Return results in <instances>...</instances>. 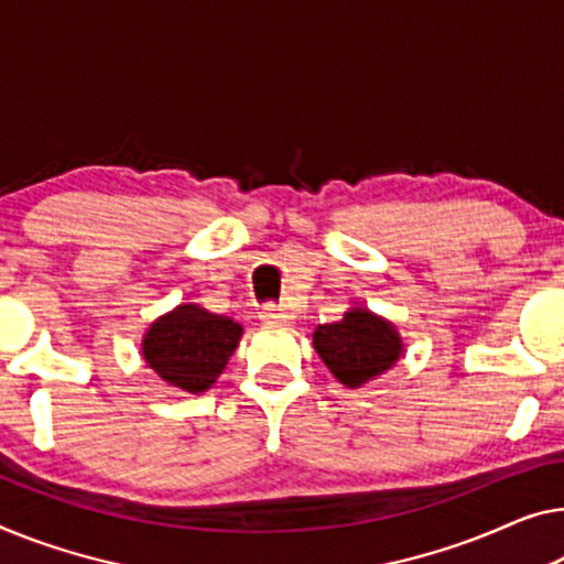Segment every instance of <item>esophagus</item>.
I'll return each mask as SVG.
<instances>
[{
    "label": "esophagus",
    "mask_w": 564,
    "mask_h": 564,
    "mask_svg": "<svg viewBox=\"0 0 564 564\" xmlns=\"http://www.w3.org/2000/svg\"><path fill=\"white\" fill-rule=\"evenodd\" d=\"M260 318H263V322H271V324H285V322H291L293 314L285 304H265V308L260 311Z\"/></svg>",
    "instance_id": "obj_1"
}]
</instances>
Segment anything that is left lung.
I'll use <instances>...</instances> for the list:
<instances>
[{
  "mask_svg": "<svg viewBox=\"0 0 564 564\" xmlns=\"http://www.w3.org/2000/svg\"><path fill=\"white\" fill-rule=\"evenodd\" d=\"M314 347L336 380L347 388H362L367 380L398 362L402 351L392 324L367 308H351L341 322L318 326Z\"/></svg>",
  "mask_w": 564,
  "mask_h": 564,
  "instance_id": "obj_1",
  "label": "left lung"
}]
</instances>
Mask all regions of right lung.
Segmentation results:
<instances>
[{"instance_id":"right-lung-1","label":"right lung","mask_w":564,"mask_h":564,"mask_svg":"<svg viewBox=\"0 0 564 564\" xmlns=\"http://www.w3.org/2000/svg\"><path fill=\"white\" fill-rule=\"evenodd\" d=\"M240 334L242 326L232 318L184 304L151 324L144 336V359L174 388L205 392L228 365Z\"/></svg>"}]
</instances>
